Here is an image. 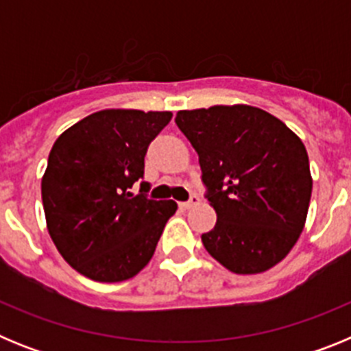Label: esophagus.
I'll use <instances>...</instances> for the list:
<instances>
[{"instance_id": "esophagus-1", "label": "esophagus", "mask_w": 351, "mask_h": 351, "mask_svg": "<svg viewBox=\"0 0 351 351\" xmlns=\"http://www.w3.org/2000/svg\"><path fill=\"white\" fill-rule=\"evenodd\" d=\"M198 200H200V198H198V195L191 193L190 200H188V202H181V204H179V206H181L182 209H190V207L197 206V204H198Z\"/></svg>"}]
</instances>
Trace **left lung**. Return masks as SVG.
<instances>
[{
    "instance_id": "8db88e82",
    "label": "left lung",
    "mask_w": 351,
    "mask_h": 351,
    "mask_svg": "<svg viewBox=\"0 0 351 351\" xmlns=\"http://www.w3.org/2000/svg\"><path fill=\"white\" fill-rule=\"evenodd\" d=\"M198 154L206 198L218 214L202 234L209 255L235 274L274 267L297 243L313 179L302 141L250 105H214L176 116Z\"/></svg>"
}]
</instances>
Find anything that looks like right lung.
<instances>
[{"label": "right lung", "mask_w": 351, "mask_h": 351, "mask_svg": "<svg viewBox=\"0 0 351 351\" xmlns=\"http://www.w3.org/2000/svg\"><path fill=\"white\" fill-rule=\"evenodd\" d=\"M172 112L107 108L61 133L42 179V202L56 247L89 280L116 283L147 265L173 200H151L131 186L144 179L149 144Z\"/></svg>", "instance_id": "1"}]
</instances>
